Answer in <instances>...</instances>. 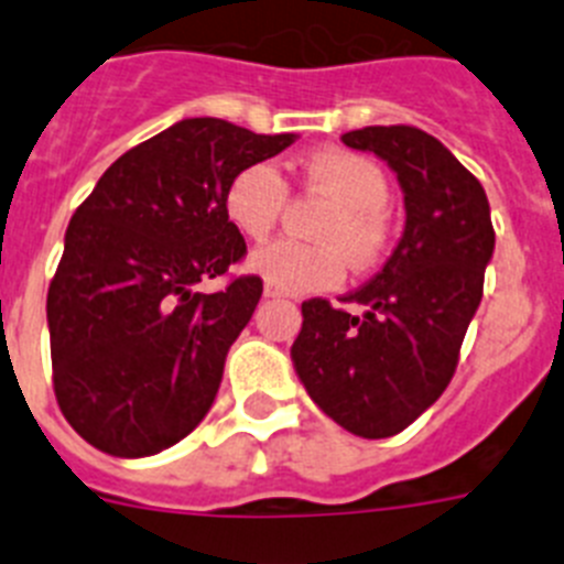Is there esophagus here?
<instances>
[{"mask_svg":"<svg viewBox=\"0 0 564 564\" xmlns=\"http://www.w3.org/2000/svg\"><path fill=\"white\" fill-rule=\"evenodd\" d=\"M262 293H265V299H279V296H282V293H279V291H273L271 285H265V291H262Z\"/></svg>","mask_w":564,"mask_h":564,"instance_id":"obj_1","label":"esophagus"}]
</instances>
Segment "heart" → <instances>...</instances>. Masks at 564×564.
<instances>
[{
    "instance_id": "heart-1",
    "label": "heart",
    "mask_w": 564,
    "mask_h": 564,
    "mask_svg": "<svg viewBox=\"0 0 564 564\" xmlns=\"http://www.w3.org/2000/svg\"><path fill=\"white\" fill-rule=\"evenodd\" d=\"M311 188L330 194L338 208L318 228L325 242L276 239L248 257V271L279 293H318L341 285L347 258L367 265L381 253L387 226L383 212L390 206V181L376 161L356 152L311 154L302 163ZM226 217L242 237L265 239L279 223L288 203V183L273 163H251L231 177L226 188Z\"/></svg>"
}]
</instances>
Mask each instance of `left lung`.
Here are the masks:
<instances>
[{
  "label": "left lung",
  "instance_id": "1",
  "mask_svg": "<svg viewBox=\"0 0 564 564\" xmlns=\"http://www.w3.org/2000/svg\"><path fill=\"white\" fill-rule=\"evenodd\" d=\"M341 141L395 172L406 223L381 271L341 299L364 313L305 302L291 358L318 410L376 441L406 430L449 387L480 307L495 228L480 181L432 134L364 127Z\"/></svg>",
  "mask_w": 564,
  "mask_h": 564
}]
</instances>
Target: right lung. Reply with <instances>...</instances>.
Listing matches in <instances>:
<instances>
[{
    "mask_svg": "<svg viewBox=\"0 0 564 564\" xmlns=\"http://www.w3.org/2000/svg\"><path fill=\"white\" fill-rule=\"evenodd\" d=\"M296 138L183 118L121 154L73 214L47 327L58 406L89 446L158 455L212 410L262 279L194 288L246 253L223 203L234 174Z\"/></svg>",
    "mask_w": 564,
    "mask_h": 564,
    "instance_id": "1",
    "label": "right lung"
}]
</instances>
